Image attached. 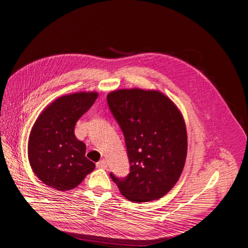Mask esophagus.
<instances>
[{"label": "esophagus", "instance_id": "1", "mask_svg": "<svg viewBox=\"0 0 248 248\" xmlns=\"http://www.w3.org/2000/svg\"><path fill=\"white\" fill-rule=\"evenodd\" d=\"M107 167L108 164L106 159H101L100 162L97 163V168H99V169H107Z\"/></svg>", "mask_w": 248, "mask_h": 248}]
</instances>
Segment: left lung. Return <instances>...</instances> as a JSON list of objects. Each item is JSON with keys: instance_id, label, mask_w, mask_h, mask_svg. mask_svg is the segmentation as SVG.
<instances>
[{"instance_id": "left-lung-1", "label": "left lung", "mask_w": 248, "mask_h": 248, "mask_svg": "<svg viewBox=\"0 0 248 248\" xmlns=\"http://www.w3.org/2000/svg\"><path fill=\"white\" fill-rule=\"evenodd\" d=\"M110 111L124 133L130 173L110 176L132 202L164 197L176 185L187 153L185 119L164 93L141 89L117 90L107 95Z\"/></svg>"}]
</instances>
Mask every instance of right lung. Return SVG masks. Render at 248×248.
<instances>
[{
  "label": "right lung",
  "mask_w": 248,
  "mask_h": 248,
  "mask_svg": "<svg viewBox=\"0 0 248 248\" xmlns=\"http://www.w3.org/2000/svg\"><path fill=\"white\" fill-rule=\"evenodd\" d=\"M97 98L95 92L62 95L38 116L30 133L28 154L33 172L46 186L69 190L93 171L95 166L85 156V144L76 138L74 129Z\"/></svg>",
  "instance_id": "obj_1"
}]
</instances>
